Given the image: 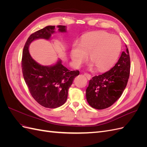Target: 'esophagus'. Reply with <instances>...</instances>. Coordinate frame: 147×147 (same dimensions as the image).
I'll use <instances>...</instances> for the list:
<instances>
[{"label": "esophagus", "mask_w": 147, "mask_h": 147, "mask_svg": "<svg viewBox=\"0 0 147 147\" xmlns=\"http://www.w3.org/2000/svg\"><path fill=\"white\" fill-rule=\"evenodd\" d=\"M84 76H85V77H86L88 80H90V79L91 78V75L90 74H88V73L84 74Z\"/></svg>", "instance_id": "esophagus-1"}]
</instances>
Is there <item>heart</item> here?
<instances>
[{"label":"heart","mask_w":147,"mask_h":147,"mask_svg":"<svg viewBox=\"0 0 147 147\" xmlns=\"http://www.w3.org/2000/svg\"><path fill=\"white\" fill-rule=\"evenodd\" d=\"M121 42L115 35L104 32H90L84 35L80 44H75L70 52L73 63L80 66L87 59H90L99 71L110 69L119 55Z\"/></svg>","instance_id":"obj_1"}]
</instances>
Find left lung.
I'll use <instances>...</instances> for the list:
<instances>
[{
    "instance_id": "left-lung-1",
    "label": "left lung",
    "mask_w": 147,
    "mask_h": 147,
    "mask_svg": "<svg viewBox=\"0 0 147 147\" xmlns=\"http://www.w3.org/2000/svg\"><path fill=\"white\" fill-rule=\"evenodd\" d=\"M126 48L113 67L90 80L86 96L88 104L92 108L107 109L121 97L130 75V56L126 45Z\"/></svg>"
}]
</instances>
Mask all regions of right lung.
<instances>
[{
  "instance_id": "1",
  "label": "right lung",
  "mask_w": 147,
  "mask_h": 147,
  "mask_svg": "<svg viewBox=\"0 0 147 147\" xmlns=\"http://www.w3.org/2000/svg\"><path fill=\"white\" fill-rule=\"evenodd\" d=\"M60 32H65V26H57ZM55 26H48L31 34L23 51L21 67L23 77L31 96L42 106L55 109L63 105L67 100L68 90L78 70L70 71L59 61L53 66H43L36 63L29 53V44L35 39H49L55 32Z\"/></svg>"
}]
</instances>
